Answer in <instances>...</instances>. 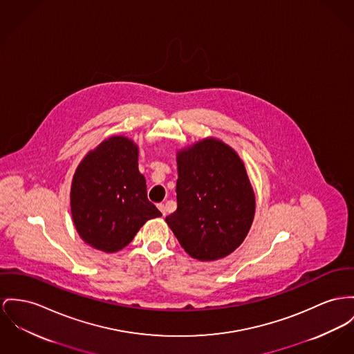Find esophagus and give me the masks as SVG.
I'll use <instances>...</instances> for the list:
<instances>
[{
	"instance_id": "esophagus-1",
	"label": "esophagus",
	"mask_w": 354,
	"mask_h": 354,
	"mask_svg": "<svg viewBox=\"0 0 354 354\" xmlns=\"http://www.w3.org/2000/svg\"><path fill=\"white\" fill-rule=\"evenodd\" d=\"M157 207H158V209H160V211H161V213H162V214H164V216H166L165 205H164V204H158V205H157Z\"/></svg>"
}]
</instances>
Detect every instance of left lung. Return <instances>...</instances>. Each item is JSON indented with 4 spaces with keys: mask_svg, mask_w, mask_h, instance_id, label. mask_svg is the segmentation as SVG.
Returning a JSON list of instances; mask_svg holds the SVG:
<instances>
[{
    "mask_svg": "<svg viewBox=\"0 0 354 354\" xmlns=\"http://www.w3.org/2000/svg\"><path fill=\"white\" fill-rule=\"evenodd\" d=\"M177 209L165 221L194 259H221L248 234L255 193L235 150L205 138L177 153Z\"/></svg>",
    "mask_w": 354,
    "mask_h": 354,
    "instance_id": "obj_1",
    "label": "left lung"
}]
</instances>
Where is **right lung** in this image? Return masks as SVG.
Segmentation results:
<instances>
[{
  "mask_svg": "<svg viewBox=\"0 0 354 354\" xmlns=\"http://www.w3.org/2000/svg\"><path fill=\"white\" fill-rule=\"evenodd\" d=\"M71 213L79 236L109 254L124 248L147 220L162 216L147 200L134 142L114 136L87 153L72 178Z\"/></svg>",
  "mask_w": 354,
  "mask_h": 354,
  "instance_id": "obj_1",
  "label": "right lung"
}]
</instances>
